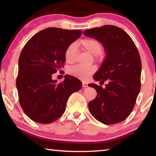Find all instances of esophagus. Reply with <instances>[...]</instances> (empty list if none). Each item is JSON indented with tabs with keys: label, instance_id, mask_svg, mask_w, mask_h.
<instances>
[{
	"label": "esophagus",
	"instance_id": "esophagus-1",
	"mask_svg": "<svg viewBox=\"0 0 156 156\" xmlns=\"http://www.w3.org/2000/svg\"><path fill=\"white\" fill-rule=\"evenodd\" d=\"M83 87H87L88 84L86 83V82H83Z\"/></svg>",
	"mask_w": 156,
	"mask_h": 156
}]
</instances>
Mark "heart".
<instances>
[{
    "mask_svg": "<svg viewBox=\"0 0 156 156\" xmlns=\"http://www.w3.org/2000/svg\"><path fill=\"white\" fill-rule=\"evenodd\" d=\"M80 44L84 50L96 56L97 58H98V56L100 53H101L102 50L101 43L94 38L83 39L80 42ZM77 57L78 51L76 45L75 44H69L65 51V58L66 62L72 64V63L76 62ZM95 71H96V67L93 65L86 66L83 65H77L70 68L69 70V73L70 75L85 80L89 76L94 73Z\"/></svg>",
    "mask_w": 156,
    "mask_h": 156,
    "instance_id": "b5f03b06",
    "label": "heart"
}]
</instances>
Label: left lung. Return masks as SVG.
I'll use <instances>...</instances> for the list:
<instances>
[{"label":"left lung","instance_id":"1","mask_svg":"<svg viewBox=\"0 0 156 156\" xmlns=\"http://www.w3.org/2000/svg\"><path fill=\"white\" fill-rule=\"evenodd\" d=\"M83 34L102 43L106 52L94 78L100 83L107 80L108 84L105 89L89 84L97 91L96 98L89 102V112L105 125L122 122L130 115L140 90L142 64L138 50L131 37L116 26L89 29Z\"/></svg>","mask_w":156,"mask_h":156}]
</instances>
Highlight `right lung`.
I'll return each instance as SVG.
<instances>
[{
  "label": "right lung",
  "instance_id": "add662e5",
  "mask_svg": "<svg viewBox=\"0 0 156 156\" xmlns=\"http://www.w3.org/2000/svg\"><path fill=\"white\" fill-rule=\"evenodd\" d=\"M82 33L49 27L33 36L23 47L18 60L16 87L23 112L34 122L49 124L58 119L69 97L81 89V82L72 76L65 75L59 83L51 76L64 66L66 49Z\"/></svg>",
  "mask_w": 156,
  "mask_h": 156
}]
</instances>
